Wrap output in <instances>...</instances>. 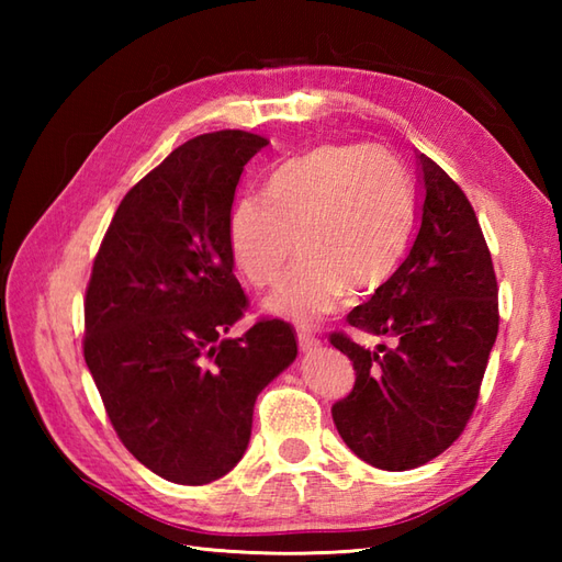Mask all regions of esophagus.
<instances>
[{"label": "esophagus", "mask_w": 562, "mask_h": 562, "mask_svg": "<svg viewBox=\"0 0 562 562\" xmlns=\"http://www.w3.org/2000/svg\"><path fill=\"white\" fill-rule=\"evenodd\" d=\"M296 340H300V348L306 350V352H312V350L318 348V338L308 328H296Z\"/></svg>", "instance_id": "esophagus-1"}]
</instances>
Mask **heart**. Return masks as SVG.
Returning a JSON list of instances; mask_svg holds the SVG:
<instances>
[{"instance_id": "b5f03b06", "label": "heart", "mask_w": 562, "mask_h": 562, "mask_svg": "<svg viewBox=\"0 0 562 562\" xmlns=\"http://www.w3.org/2000/svg\"><path fill=\"white\" fill-rule=\"evenodd\" d=\"M262 202L238 200L226 222V248L254 288L300 262L262 312L312 324L330 314L345 292L372 294L411 244L415 190L405 166L372 145H326L282 161L262 183Z\"/></svg>"}]
</instances>
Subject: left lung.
<instances>
[{
    "label": "left lung",
    "instance_id": "8db88e82",
    "mask_svg": "<svg viewBox=\"0 0 562 562\" xmlns=\"http://www.w3.org/2000/svg\"><path fill=\"white\" fill-rule=\"evenodd\" d=\"M420 224L408 256L348 324L384 336L364 350L342 333L355 386L333 405V423L362 461L411 471L453 445L479 401L497 338V280L481 224L463 190L417 154Z\"/></svg>",
    "mask_w": 562,
    "mask_h": 562
}]
</instances>
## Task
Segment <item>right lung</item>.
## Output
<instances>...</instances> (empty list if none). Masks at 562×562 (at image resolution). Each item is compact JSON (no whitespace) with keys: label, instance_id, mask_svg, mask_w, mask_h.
<instances>
[{"label":"right lung","instance_id":"obj_1","mask_svg":"<svg viewBox=\"0 0 562 562\" xmlns=\"http://www.w3.org/2000/svg\"><path fill=\"white\" fill-rule=\"evenodd\" d=\"M266 145L244 130L188 139L123 198L93 260L83 360L127 451L171 483L229 473L258 393L296 360V333L280 318L229 338L248 300L226 222Z\"/></svg>","mask_w":562,"mask_h":562}]
</instances>
